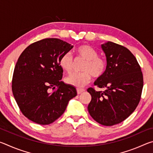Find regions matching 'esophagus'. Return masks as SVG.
<instances>
[{
	"label": "esophagus",
	"instance_id": "obj_1",
	"mask_svg": "<svg viewBox=\"0 0 153 153\" xmlns=\"http://www.w3.org/2000/svg\"><path fill=\"white\" fill-rule=\"evenodd\" d=\"M84 91H85V90H84V89H80V88H77V94H82V92H84Z\"/></svg>",
	"mask_w": 153,
	"mask_h": 153
}]
</instances>
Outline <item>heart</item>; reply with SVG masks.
Here are the masks:
<instances>
[{
	"label": "heart",
	"mask_w": 153,
	"mask_h": 153,
	"mask_svg": "<svg viewBox=\"0 0 153 153\" xmlns=\"http://www.w3.org/2000/svg\"><path fill=\"white\" fill-rule=\"evenodd\" d=\"M76 56L85 60L79 73H74L67 76L65 81L67 84L77 88H82L91 80L92 75L95 77L102 76L106 70L107 62L104 58L98 56V51L88 45L79 46L75 50ZM61 68L67 73H71L73 69L74 61L70 53H64L59 60Z\"/></svg>",
	"instance_id": "obj_1"
}]
</instances>
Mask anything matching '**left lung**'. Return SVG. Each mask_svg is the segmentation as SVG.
<instances>
[{"label":"left lung","instance_id":"1","mask_svg":"<svg viewBox=\"0 0 153 153\" xmlns=\"http://www.w3.org/2000/svg\"><path fill=\"white\" fill-rule=\"evenodd\" d=\"M107 68L94 85L87 90L92 97L88 106L90 115L106 126L118 124L132 113L140 100L143 75L136 59L128 48L112 42L102 45Z\"/></svg>","mask_w":153,"mask_h":153}]
</instances>
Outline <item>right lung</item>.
Here are the masks:
<instances>
[{"label":"right lung","instance_id":"obj_1","mask_svg":"<svg viewBox=\"0 0 153 153\" xmlns=\"http://www.w3.org/2000/svg\"><path fill=\"white\" fill-rule=\"evenodd\" d=\"M73 47L58 38H45L28 46L18 59L13 94L22 113L33 122H54L77 95L76 88L61 81L63 70L59 65L61 56Z\"/></svg>","mask_w":153,"mask_h":153}]
</instances>
